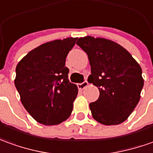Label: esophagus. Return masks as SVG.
Returning <instances> with one entry per match:
<instances>
[{"label":"esophagus","mask_w":153,"mask_h":153,"mask_svg":"<svg viewBox=\"0 0 153 153\" xmlns=\"http://www.w3.org/2000/svg\"><path fill=\"white\" fill-rule=\"evenodd\" d=\"M88 84V81H86V80H84L83 83L77 84V86H78V88H79V89H84V88L87 87Z\"/></svg>","instance_id":"34e87169"}]
</instances>
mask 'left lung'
I'll list each match as a JSON object with an SVG mask.
<instances>
[{
    "label": "left lung",
    "mask_w": 153,
    "mask_h": 153,
    "mask_svg": "<svg viewBox=\"0 0 153 153\" xmlns=\"http://www.w3.org/2000/svg\"><path fill=\"white\" fill-rule=\"evenodd\" d=\"M77 45L91 66L88 83L99 88V97L89 103L92 116L103 125H117L132 114L143 87L142 69L123 47L109 39L86 36Z\"/></svg>",
    "instance_id": "8db88e82"
}]
</instances>
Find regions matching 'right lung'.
<instances>
[{"label":"right lung","instance_id":"add662e5","mask_svg":"<svg viewBox=\"0 0 153 153\" xmlns=\"http://www.w3.org/2000/svg\"><path fill=\"white\" fill-rule=\"evenodd\" d=\"M76 40L66 38L43 44L17 65L15 85L21 102L39 123L59 124L72 113L78 88L68 79L65 59Z\"/></svg>","mask_w":153,"mask_h":153}]
</instances>
